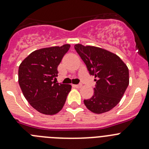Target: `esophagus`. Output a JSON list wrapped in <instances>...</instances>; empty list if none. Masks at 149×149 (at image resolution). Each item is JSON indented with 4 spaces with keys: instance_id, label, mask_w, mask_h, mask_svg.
Returning <instances> with one entry per match:
<instances>
[{
    "instance_id": "esophagus-1",
    "label": "esophagus",
    "mask_w": 149,
    "mask_h": 149,
    "mask_svg": "<svg viewBox=\"0 0 149 149\" xmlns=\"http://www.w3.org/2000/svg\"><path fill=\"white\" fill-rule=\"evenodd\" d=\"M73 86H74V87H76V88H81V86H82V84H76V85H73Z\"/></svg>"
}]
</instances>
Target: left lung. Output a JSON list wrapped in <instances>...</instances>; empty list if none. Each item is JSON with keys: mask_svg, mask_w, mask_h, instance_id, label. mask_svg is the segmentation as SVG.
Masks as SVG:
<instances>
[{"mask_svg": "<svg viewBox=\"0 0 149 149\" xmlns=\"http://www.w3.org/2000/svg\"><path fill=\"white\" fill-rule=\"evenodd\" d=\"M91 75L96 81L94 95L84 100L90 111L100 114L112 110L122 98L129 84V71L119 56L94 46L74 45Z\"/></svg>", "mask_w": 149, "mask_h": 149, "instance_id": "left-lung-1", "label": "left lung"}]
</instances>
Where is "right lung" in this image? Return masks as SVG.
<instances>
[{
    "mask_svg": "<svg viewBox=\"0 0 149 149\" xmlns=\"http://www.w3.org/2000/svg\"><path fill=\"white\" fill-rule=\"evenodd\" d=\"M70 45L36 50L26 57L18 68V84L27 101L45 115L60 112L71 91L69 84L55 83L57 67Z\"/></svg>",
    "mask_w": 149,
    "mask_h": 149,
    "instance_id": "obj_1",
    "label": "right lung"
}]
</instances>
